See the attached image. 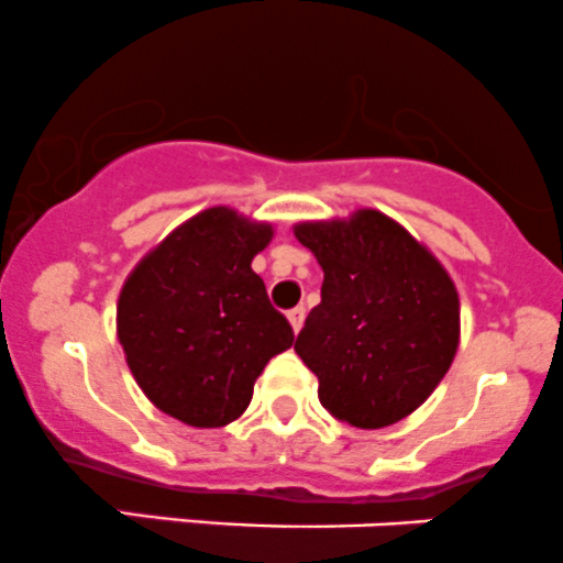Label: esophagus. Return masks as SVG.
<instances>
[{
	"label": "esophagus",
	"instance_id": "1",
	"mask_svg": "<svg viewBox=\"0 0 563 563\" xmlns=\"http://www.w3.org/2000/svg\"><path fill=\"white\" fill-rule=\"evenodd\" d=\"M287 320H289V324H292L295 333H298V330L303 328V320H306V309H303V306H295V309H289L287 311Z\"/></svg>",
	"mask_w": 563,
	"mask_h": 563
}]
</instances>
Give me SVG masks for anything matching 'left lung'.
I'll return each mask as SVG.
<instances>
[{
	"mask_svg": "<svg viewBox=\"0 0 563 563\" xmlns=\"http://www.w3.org/2000/svg\"><path fill=\"white\" fill-rule=\"evenodd\" d=\"M322 265V300L295 352L320 379V404L355 428L411 415L453 366L457 289L437 257L374 208L295 224Z\"/></svg>",
	"mask_w": 563,
	"mask_h": 563,
	"instance_id": "obj_1",
	"label": "left lung"
}]
</instances>
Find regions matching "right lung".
Listing matches in <instances>:
<instances>
[{
  "mask_svg": "<svg viewBox=\"0 0 563 563\" xmlns=\"http://www.w3.org/2000/svg\"><path fill=\"white\" fill-rule=\"evenodd\" d=\"M274 239L228 206L178 224L135 265L115 306L126 366L148 401L195 428L239 420L268 361L292 346L252 271Z\"/></svg>",
  "mask_w": 563,
  "mask_h": 563,
  "instance_id": "right-lung-1",
  "label": "right lung"
}]
</instances>
